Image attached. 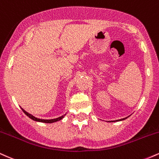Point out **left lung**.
Returning <instances> with one entry per match:
<instances>
[{
	"label": "left lung",
	"mask_w": 159,
	"mask_h": 159,
	"mask_svg": "<svg viewBox=\"0 0 159 159\" xmlns=\"http://www.w3.org/2000/svg\"><path fill=\"white\" fill-rule=\"evenodd\" d=\"M129 116H128V117H129ZM128 117H125V118H123V119H120V120H113V121H110V122H117V121H121V120H125V119H127Z\"/></svg>",
	"instance_id": "obj_1"
}]
</instances>
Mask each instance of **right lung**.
<instances>
[{
    "label": "right lung",
    "instance_id": "right-lung-1",
    "mask_svg": "<svg viewBox=\"0 0 159 159\" xmlns=\"http://www.w3.org/2000/svg\"><path fill=\"white\" fill-rule=\"evenodd\" d=\"M21 110L24 113H25V114L27 115V116H28L29 118H30V119L34 120V121H36V122H40V123H55V122H57V121H60V120H61L63 119V117L66 116V114L64 115H63V116H60V117H57V118H55V119H51V120H43V119H39V118H36L34 116H33L32 114H29V113H27V111H25L24 110L23 108H21Z\"/></svg>",
    "mask_w": 159,
    "mask_h": 159
}]
</instances>
